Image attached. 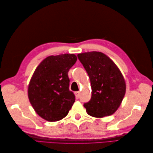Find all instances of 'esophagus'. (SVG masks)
Segmentation results:
<instances>
[{
    "instance_id": "esophagus-1",
    "label": "esophagus",
    "mask_w": 153,
    "mask_h": 153,
    "mask_svg": "<svg viewBox=\"0 0 153 153\" xmlns=\"http://www.w3.org/2000/svg\"><path fill=\"white\" fill-rule=\"evenodd\" d=\"M74 93H75V95H76V98L77 99H79V95H80L79 91H76V92H75Z\"/></svg>"
}]
</instances>
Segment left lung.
<instances>
[{"instance_id": "1", "label": "left lung", "mask_w": 153, "mask_h": 153, "mask_svg": "<svg viewBox=\"0 0 153 153\" xmlns=\"http://www.w3.org/2000/svg\"><path fill=\"white\" fill-rule=\"evenodd\" d=\"M89 77L91 99L84 104L89 115L101 118L113 114L118 109L126 94V85L116 64L101 52L77 54Z\"/></svg>"}]
</instances>
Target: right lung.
I'll use <instances>...</instances> for the list:
<instances>
[{
    "mask_svg": "<svg viewBox=\"0 0 153 153\" xmlns=\"http://www.w3.org/2000/svg\"><path fill=\"white\" fill-rule=\"evenodd\" d=\"M74 54L49 56L35 69L28 85L27 95L37 114L48 122L63 119L75 102L69 90L68 71L77 60Z\"/></svg>",
    "mask_w": 153,
    "mask_h": 153,
    "instance_id": "1",
    "label": "right lung"
}]
</instances>
